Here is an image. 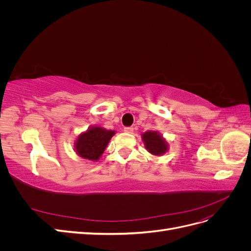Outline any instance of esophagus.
<instances>
[{"instance_id": "esophagus-1", "label": "esophagus", "mask_w": 251, "mask_h": 251, "mask_svg": "<svg viewBox=\"0 0 251 251\" xmlns=\"http://www.w3.org/2000/svg\"><path fill=\"white\" fill-rule=\"evenodd\" d=\"M133 131H134V127H132V126H126V127H125V132H126V133L132 134Z\"/></svg>"}]
</instances>
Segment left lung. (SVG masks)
Segmentation results:
<instances>
[{
    "label": "left lung",
    "mask_w": 251,
    "mask_h": 251,
    "mask_svg": "<svg viewBox=\"0 0 251 251\" xmlns=\"http://www.w3.org/2000/svg\"><path fill=\"white\" fill-rule=\"evenodd\" d=\"M144 147L149 153L155 156H161L169 150V143L156 131H148L141 135Z\"/></svg>",
    "instance_id": "obj_1"
}]
</instances>
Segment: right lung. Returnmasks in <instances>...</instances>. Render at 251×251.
<instances>
[{"instance_id":"add662e5","label":"right lung","mask_w":251,"mask_h":251,"mask_svg":"<svg viewBox=\"0 0 251 251\" xmlns=\"http://www.w3.org/2000/svg\"><path fill=\"white\" fill-rule=\"evenodd\" d=\"M115 131H109L101 126H91L86 132L78 135L75 141V151L76 154L91 161L100 159Z\"/></svg>"}]
</instances>
